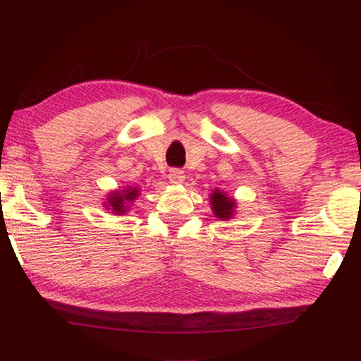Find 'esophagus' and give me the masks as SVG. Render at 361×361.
Returning a JSON list of instances; mask_svg holds the SVG:
<instances>
[{
	"mask_svg": "<svg viewBox=\"0 0 361 361\" xmlns=\"http://www.w3.org/2000/svg\"><path fill=\"white\" fill-rule=\"evenodd\" d=\"M184 179H185L184 171H180V169L169 171V180L172 182V184H180V182H184Z\"/></svg>",
	"mask_w": 361,
	"mask_h": 361,
	"instance_id": "obj_1",
	"label": "esophagus"
}]
</instances>
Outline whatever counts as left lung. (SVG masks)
<instances>
[{
    "mask_svg": "<svg viewBox=\"0 0 361 361\" xmlns=\"http://www.w3.org/2000/svg\"><path fill=\"white\" fill-rule=\"evenodd\" d=\"M236 200L233 197H229L226 192H221L219 189H215L210 193V207L213 215L218 219H231L236 213Z\"/></svg>",
    "mask_w": 361,
    "mask_h": 361,
    "instance_id": "8db88e82",
    "label": "left lung"
}]
</instances>
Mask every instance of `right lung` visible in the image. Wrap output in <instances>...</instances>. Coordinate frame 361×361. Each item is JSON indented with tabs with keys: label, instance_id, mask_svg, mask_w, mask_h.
<instances>
[{
	"label": "right lung",
	"instance_id": "1",
	"mask_svg": "<svg viewBox=\"0 0 361 361\" xmlns=\"http://www.w3.org/2000/svg\"><path fill=\"white\" fill-rule=\"evenodd\" d=\"M138 195H140L138 187H133V185L125 187L122 190L120 189L112 190L109 192L107 202L104 203V207H106L107 210H112V213H116V215H125V213L128 212L130 205L137 200Z\"/></svg>",
	"mask_w": 361,
	"mask_h": 361
}]
</instances>
